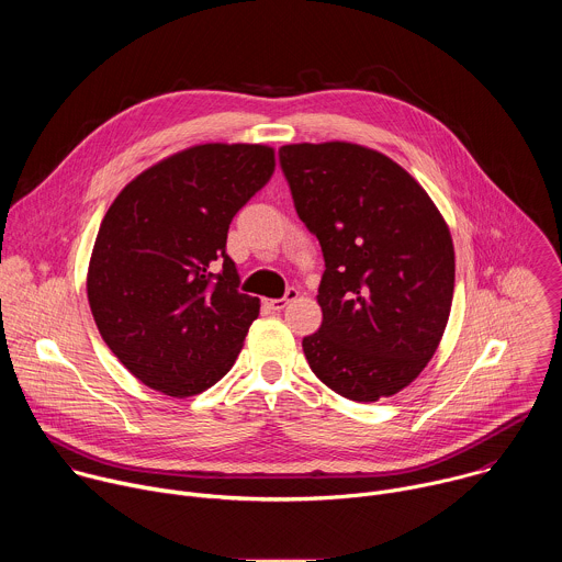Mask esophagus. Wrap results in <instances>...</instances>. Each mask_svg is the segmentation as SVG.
<instances>
[{
    "label": "esophagus",
    "instance_id": "esophagus-1",
    "mask_svg": "<svg viewBox=\"0 0 562 562\" xmlns=\"http://www.w3.org/2000/svg\"><path fill=\"white\" fill-rule=\"evenodd\" d=\"M297 297V289H286V293H284V297H273V300H267L265 304L269 306V308H273V311H282L289 302H293Z\"/></svg>",
    "mask_w": 562,
    "mask_h": 562
}]
</instances>
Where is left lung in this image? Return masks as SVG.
I'll return each mask as SVG.
<instances>
[{"label": "left lung", "instance_id": "1", "mask_svg": "<svg viewBox=\"0 0 562 562\" xmlns=\"http://www.w3.org/2000/svg\"><path fill=\"white\" fill-rule=\"evenodd\" d=\"M293 206L317 237L323 325L302 340L311 371L356 403L418 378L453 297V243L425 189L386 155L349 144L278 150Z\"/></svg>", "mask_w": 562, "mask_h": 562}]
</instances>
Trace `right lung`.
I'll list each match as a JSON object with an SVG mask.
<instances>
[{
  "label": "right lung",
  "instance_id": "add662e5",
  "mask_svg": "<svg viewBox=\"0 0 562 562\" xmlns=\"http://www.w3.org/2000/svg\"><path fill=\"white\" fill-rule=\"evenodd\" d=\"M273 169L269 146L200 144L139 173L106 211L89 304L109 349L146 386L187 397L233 367L260 300L239 293L226 233Z\"/></svg>",
  "mask_w": 562,
  "mask_h": 562
}]
</instances>
